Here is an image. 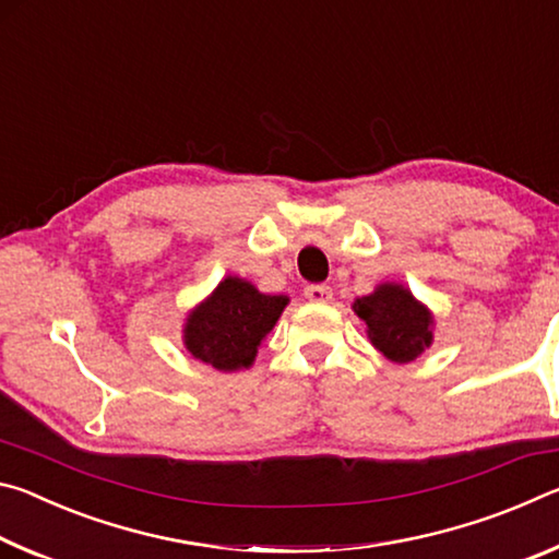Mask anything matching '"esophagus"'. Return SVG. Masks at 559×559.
Here are the masks:
<instances>
[{"mask_svg":"<svg viewBox=\"0 0 559 559\" xmlns=\"http://www.w3.org/2000/svg\"><path fill=\"white\" fill-rule=\"evenodd\" d=\"M306 298L310 302H328L330 298H333V288L325 286V283H310V286H306Z\"/></svg>","mask_w":559,"mask_h":559,"instance_id":"1","label":"esophagus"}]
</instances>
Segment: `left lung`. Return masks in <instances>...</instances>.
Masks as SVG:
<instances>
[{
    "instance_id": "1",
    "label": "left lung",
    "mask_w": 559,
    "mask_h": 559,
    "mask_svg": "<svg viewBox=\"0 0 559 559\" xmlns=\"http://www.w3.org/2000/svg\"><path fill=\"white\" fill-rule=\"evenodd\" d=\"M359 320H365L367 335L392 362H412L431 345L433 318L427 306L400 283H382L370 296L353 302Z\"/></svg>"
}]
</instances>
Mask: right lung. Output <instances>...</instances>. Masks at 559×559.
<instances>
[{
  "label": "right lung",
  "mask_w": 559,
  "mask_h": 559,
  "mask_svg": "<svg viewBox=\"0 0 559 559\" xmlns=\"http://www.w3.org/2000/svg\"><path fill=\"white\" fill-rule=\"evenodd\" d=\"M286 306V296H266L236 276L224 278L212 296L187 316L185 347L219 372L243 370L253 365L263 337Z\"/></svg>",
  "instance_id": "obj_1"
}]
</instances>
